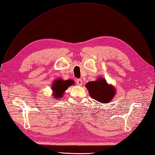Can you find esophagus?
I'll list each match as a JSON object with an SVG mask.
<instances>
[{
	"label": "esophagus",
	"instance_id": "1",
	"mask_svg": "<svg viewBox=\"0 0 155 155\" xmlns=\"http://www.w3.org/2000/svg\"><path fill=\"white\" fill-rule=\"evenodd\" d=\"M76 83L78 85H82V79H78L76 80Z\"/></svg>",
	"mask_w": 155,
	"mask_h": 155
}]
</instances>
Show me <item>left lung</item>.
I'll use <instances>...</instances> for the list:
<instances>
[{
  "instance_id": "left-lung-1",
  "label": "left lung",
  "mask_w": 155,
  "mask_h": 155,
  "mask_svg": "<svg viewBox=\"0 0 155 155\" xmlns=\"http://www.w3.org/2000/svg\"><path fill=\"white\" fill-rule=\"evenodd\" d=\"M86 87L89 92L91 97L101 103L106 104L111 101L115 93L114 88L108 85L103 78L87 83Z\"/></svg>"
}]
</instances>
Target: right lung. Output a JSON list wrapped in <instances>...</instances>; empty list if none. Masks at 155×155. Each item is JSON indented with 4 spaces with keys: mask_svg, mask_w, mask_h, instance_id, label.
<instances>
[{
    "mask_svg": "<svg viewBox=\"0 0 155 155\" xmlns=\"http://www.w3.org/2000/svg\"><path fill=\"white\" fill-rule=\"evenodd\" d=\"M72 84H74V81L72 80L63 81L61 79L56 80L52 85V89L54 92L53 96L56 98H61L64 92Z\"/></svg>",
    "mask_w": 155,
    "mask_h": 155,
    "instance_id": "obj_1",
    "label": "right lung"
}]
</instances>
